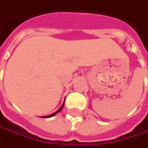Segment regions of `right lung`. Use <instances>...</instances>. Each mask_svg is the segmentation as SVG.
<instances>
[{
  "instance_id": "obj_1",
  "label": "right lung",
  "mask_w": 148,
  "mask_h": 148,
  "mask_svg": "<svg viewBox=\"0 0 148 148\" xmlns=\"http://www.w3.org/2000/svg\"><path fill=\"white\" fill-rule=\"evenodd\" d=\"M64 100H65V99H64ZM64 103H63L62 106H61V107H60V108L59 109L57 110V111H56V112L52 113V114H51V115H49V116H43V118H50V117H52V116H55V115H56V114H57V113L60 112V110L62 109L63 108H64Z\"/></svg>"
}]
</instances>
